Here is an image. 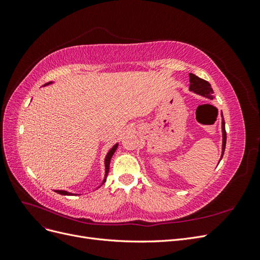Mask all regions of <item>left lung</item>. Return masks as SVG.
Returning <instances> with one entry per match:
<instances>
[{"label":"left lung","instance_id":"8db88e82","mask_svg":"<svg viewBox=\"0 0 260 260\" xmlns=\"http://www.w3.org/2000/svg\"><path fill=\"white\" fill-rule=\"evenodd\" d=\"M190 76V90L200 94V95H203L205 98H208L210 100H212V89L210 86V83L206 80L204 79H201L200 77L195 76L194 74H190L188 75ZM222 137H223V140H222V155H221V158L223 156V153H224V148H225V142H226V132H225V128H224V120L222 118ZM221 158H220V160H221Z\"/></svg>","mask_w":260,"mask_h":260}]
</instances>
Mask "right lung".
I'll return each instance as SVG.
<instances>
[{
    "label": "right lung",
    "mask_w": 260,
    "mask_h": 260,
    "mask_svg": "<svg viewBox=\"0 0 260 260\" xmlns=\"http://www.w3.org/2000/svg\"><path fill=\"white\" fill-rule=\"evenodd\" d=\"M49 83H51V82H49ZM49 83H46V84H49ZM117 147H118V144H115L113 146V148L111 149V151H109L107 153V155H106V158H105V178H104L103 183L106 181V177H107V174H108V171H109V164H111V159H112V157H113L115 151L117 149ZM55 192L58 193V194H61V195H75L73 193H69V192H66V191H59V190H57V191H55Z\"/></svg>",
    "instance_id": "right-lung-1"
}]
</instances>
